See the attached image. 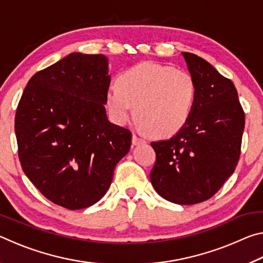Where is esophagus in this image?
<instances>
[{
    "mask_svg": "<svg viewBox=\"0 0 263 263\" xmlns=\"http://www.w3.org/2000/svg\"><path fill=\"white\" fill-rule=\"evenodd\" d=\"M132 144H133V145H141V144H145V139H142V138L140 137V135H138V133H133Z\"/></svg>",
    "mask_w": 263,
    "mask_h": 263,
    "instance_id": "34e87169",
    "label": "esophagus"
}]
</instances>
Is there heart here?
<instances>
[{
  "mask_svg": "<svg viewBox=\"0 0 263 263\" xmlns=\"http://www.w3.org/2000/svg\"><path fill=\"white\" fill-rule=\"evenodd\" d=\"M197 95L195 79L183 69L141 62L119 75L105 94V104L116 124H125L136 106L138 124L155 137H171L183 127Z\"/></svg>",
  "mask_w": 263,
  "mask_h": 263,
  "instance_id": "heart-1",
  "label": "heart"
}]
</instances>
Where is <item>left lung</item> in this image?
Segmentation results:
<instances>
[{
  "instance_id": "8db88e82",
  "label": "left lung",
  "mask_w": 263,
  "mask_h": 263,
  "mask_svg": "<svg viewBox=\"0 0 263 263\" xmlns=\"http://www.w3.org/2000/svg\"><path fill=\"white\" fill-rule=\"evenodd\" d=\"M182 55L197 87L194 109L171 139L151 142L157 161L149 177L161 197L191 205L211 198L233 174L245 114L231 80L201 57L188 52Z\"/></svg>"
}]
</instances>
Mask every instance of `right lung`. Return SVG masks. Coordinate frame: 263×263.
I'll return each mask as SVG.
<instances>
[{
  "instance_id": "add662e5",
  "label": "right lung",
  "mask_w": 263,
  "mask_h": 263,
  "mask_svg": "<svg viewBox=\"0 0 263 263\" xmlns=\"http://www.w3.org/2000/svg\"><path fill=\"white\" fill-rule=\"evenodd\" d=\"M108 58L70 53L35 73L17 106L25 175L57 205L80 210L103 197L132 133L106 117Z\"/></svg>"
}]
</instances>
